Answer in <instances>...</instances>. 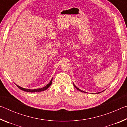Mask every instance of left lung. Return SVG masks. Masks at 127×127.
<instances>
[{"instance_id": "8db88e82", "label": "left lung", "mask_w": 127, "mask_h": 127, "mask_svg": "<svg viewBox=\"0 0 127 127\" xmlns=\"http://www.w3.org/2000/svg\"><path fill=\"white\" fill-rule=\"evenodd\" d=\"M73 85H74V86L75 87H76V89H77V90H78V91H81V92H84V91H82V90H81L80 89H78V87H77L76 86H75L74 84H73ZM98 93H100V92H98Z\"/></svg>"}]
</instances>
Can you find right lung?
I'll list each match as a JSON object with an SVG mask.
<instances>
[{
    "label": "right lung",
    "instance_id": "obj_1",
    "mask_svg": "<svg viewBox=\"0 0 127 127\" xmlns=\"http://www.w3.org/2000/svg\"><path fill=\"white\" fill-rule=\"evenodd\" d=\"M52 81L53 79H51V81L50 82H49L48 85H47L46 86H45L42 88H40V89H34V90H30V89H25V88H22L19 86L17 85V86L18 87L19 89H21V90H23V91H26V92H40V91H45V90L48 89V88L50 87V86L51 85L52 83Z\"/></svg>",
    "mask_w": 127,
    "mask_h": 127
}]
</instances>
